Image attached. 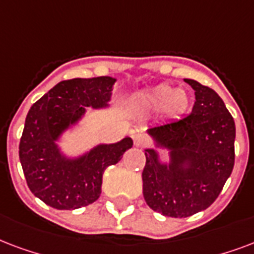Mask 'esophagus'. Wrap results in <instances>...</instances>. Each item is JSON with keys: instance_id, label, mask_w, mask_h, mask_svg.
Masks as SVG:
<instances>
[{"instance_id": "34e87169", "label": "esophagus", "mask_w": 254, "mask_h": 254, "mask_svg": "<svg viewBox=\"0 0 254 254\" xmlns=\"http://www.w3.org/2000/svg\"><path fill=\"white\" fill-rule=\"evenodd\" d=\"M133 144L136 147H140V148H144L149 144V139L145 136L144 133H133L132 135Z\"/></svg>"}]
</instances>
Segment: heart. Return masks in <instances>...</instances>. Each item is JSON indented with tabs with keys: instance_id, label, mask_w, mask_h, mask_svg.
Listing matches in <instances>:
<instances>
[{
	"instance_id": "heart-1",
	"label": "heart",
	"mask_w": 254,
	"mask_h": 254,
	"mask_svg": "<svg viewBox=\"0 0 254 254\" xmlns=\"http://www.w3.org/2000/svg\"><path fill=\"white\" fill-rule=\"evenodd\" d=\"M140 105L151 111H162L171 119H178L190 107V96L186 91L170 84H160L139 96Z\"/></svg>"
}]
</instances>
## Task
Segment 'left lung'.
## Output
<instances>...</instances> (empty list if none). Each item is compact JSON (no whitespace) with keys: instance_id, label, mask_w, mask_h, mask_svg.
<instances>
[{"instance_id":"obj_1","label":"left lung","mask_w":254,"mask_h":254,"mask_svg":"<svg viewBox=\"0 0 254 254\" xmlns=\"http://www.w3.org/2000/svg\"><path fill=\"white\" fill-rule=\"evenodd\" d=\"M194 90L190 115L156 126L148 133L171 151L170 166L145 149L143 196L151 209L170 217H188L219 197L235 166V121L223 99L208 86L184 79Z\"/></svg>"}]
</instances>
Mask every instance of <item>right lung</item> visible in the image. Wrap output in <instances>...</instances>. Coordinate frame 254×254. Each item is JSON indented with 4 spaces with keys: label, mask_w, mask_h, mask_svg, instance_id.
<instances>
[{
    "label": "right lung",
    "mask_w": 254,
    "mask_h": 254,
    "mask_svg": "<svg viewBox=\"0 0 254 254\" xmlns=\"http://www.w3.org/2000/svg\"><path fill=\"white\" fill-rule=\"evenodd\" d=\"M114 83L111 76L62 80L29 110L19 141V160L27 187L47 205L68 211L96 201L105 170L132 147V139L125 137L68 160L56 144L61 133L79 121L84 107L107 105Z\"/></svg>",
    "instance_id": "right-lung-1"
}]
</instances>
